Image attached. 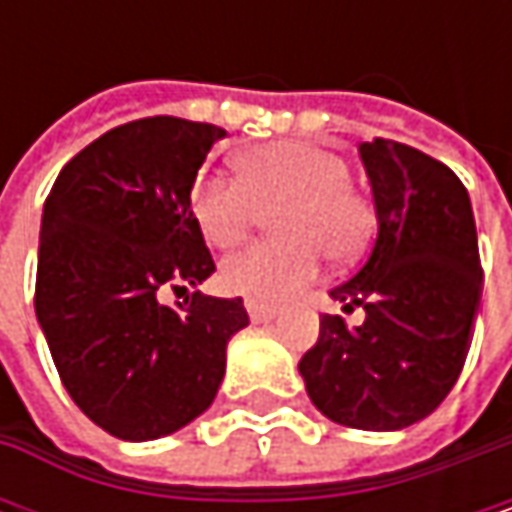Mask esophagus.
I'll return each instance as SVG.
<instances>
[{
  "mask_svg": "<svg viewBox=\"0 0 512 512\" xmlns=\"http://www.w3.org/2000/svg\"><path fill=\"white\" fill-rule=\"evenodd\" d=\"M246 311H249V317H252L255 323H266V320H272V317L278 314L275 305H263V302H257V299H246Z\"/></svg>",
  "mask_w": 512,
  "mask_h": 512,
  "instance_id": "obj_1",
  "label": "esophagus"
}]
</instances>
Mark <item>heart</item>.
<instances>
[{"instance_id":"b5f03b06","label":"heart","mask_w":512,"mask_h":512,"mask_svg":"<svg viewBox=\"0 0 512 512\" xmlns=\"http://www.w3.org/2000/svg\"><path fill=\"white\" fill-rule=\"evenodd\" d=\"M237 177H204L192 192V216L216 249L240 246L269 216L278 240L228 257L219 284L260 302H284L308 284L320 255L347 260L370 234V207L350 186L347 159L314 142H272L237 159Z\"/></svg>"}]
</instances>
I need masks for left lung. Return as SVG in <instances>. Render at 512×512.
Listing matches in <instances>:
<instances>
[{
  "mask_svg": "<svg viewBox=\"0 0 512 512\" xmlns=\"http://www.w3.org/2000/svg\"><path fill=\"white\" fill-rule=\"evenodd\" d=\"M358 156L373 192L376 243L329 296L364 311L361 326L323 314L299 373L335 424L391 433L448 397L480 308V255L468 192L439 159L373 139Z\"/></svg>",
  "mask_w": 512,
  "mask_h": 512,
  "instance_id": "1",
  "label": "left lung"
}]
</instances>
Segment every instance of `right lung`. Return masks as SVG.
<instances>
[{
  "label": "right lung",
  "mask_w": 512,
  "mask_h": 512,
  "mask_svg": "<svg viewBox=\"0 0 512 512\" xmlns=\"http://www.w3.org/2000/svg\"><path fill=\"white\" fill-rule=\"evenodd\" d=\"M222 127L142 118L103 133L52 183L41 219L35 314L73 403L109 436L151 442L210 409L243 299L159 302L216 272L192 186ZM186 290V287H183Z\"/></svg>",
  "instance_id": "add662e5"
}]
</instances>
